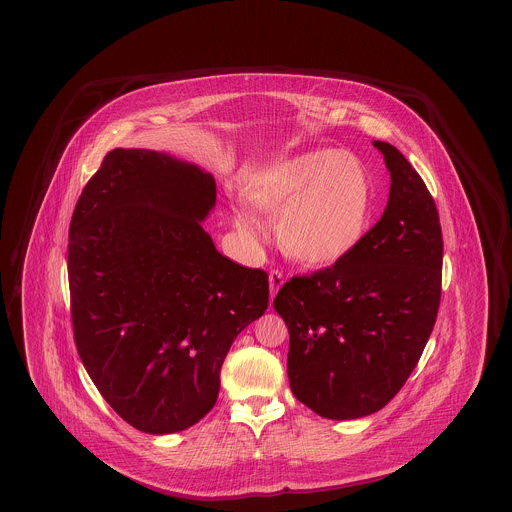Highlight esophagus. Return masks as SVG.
Instances as JSON below:
<instances>
[{"mask_svg":"<svg viewBox=\"0 0 512 512\" xmlns=\"http://www.w3.org/2000/svg\"><path fill=\"white\" fill-rule=\"evenodd\" d=\"M268 284H270V299H274V295L282 288L284 284V274L280 270H270L268 274Z\"/></svg>","mask_w":512,"mask_h":512,"instance_id":"1","label":"esophagus"}]
</instances>
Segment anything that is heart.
Wrapping results in <instances>:
<instances>
[{"label":"heart","instance_id":"heart-1","mask_svg":"<svg viewBox=\"0 0 512 512\" xmlns=\"http://www.w3.org/2000/svg\"><path fill=\"white\" fill-rule=\"evenodd\" d=\"M245 199L278 217V238L293 259L330 267L351 255L365 238L372 188L363 165L336 149L286 157L244 184ZM232 220L249 240L265 234L263 220L245 203L232 205Z\"/></svg>","mask_w":512,"mask_h":512}]
</instances>
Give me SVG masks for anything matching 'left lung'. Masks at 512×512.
<instances>
[{"label": "left lung", "instance_id": "left-lung-1", "mask_svg": "<svg viewBox=\"0 0 512 512\" xmlns=\"http://www.w3.org/2000/svg\"><path fill=\"white\" fill-rule=\"evenodd\" d=\"M374 147L391 178L382 219L343 261L293 276L274 299L290 332L293 395L332 420L390 403L426 347L441 299L436 203L397 147Z\"/></svg>", "mask_w": 512, "mask_h": 512}]
</instances>
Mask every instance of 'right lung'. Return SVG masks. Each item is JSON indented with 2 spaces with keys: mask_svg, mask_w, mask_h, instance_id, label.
Returning <instances> with one entry per match:
<instances>
[{
  "mask_svg": "<svg viewBox=\"0 0 512 512\" xmlns=\"http://www.w3.org/2000/svg\"><path fill=\"white\" fill-rule=\"evenodd\" d=\"M215 203L211 172L117 147L74 207L76 349L103 399L146 434L182 432L215 407L232 341L267 311V272L220 255L201 226Z\"/></svg>",
  "mask_w": 512,
  "mask_h": 512,
  "instance_id": "1",
  "label": "right lung"
}]
</instances>
